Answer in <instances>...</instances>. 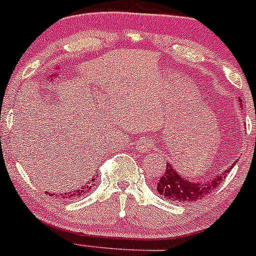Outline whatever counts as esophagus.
I'll list each match as a JSON object with an SVG mask.
<instances>
[{
    "mask_svg": "<svg viewBox=\"0 0 256 256\" xmlns=\"http://www.w3.org/2000/svg\"><path fill=\"white\" fill-rule=\"evenodd\" d=\"M152 148H154V143H152V140H149V139H143V140H140L138 143V149L140 150V152H149Z\"/></svg>",
    "mask_w": 256,
    "mask_h": 256,
    "instance_id": "esophagus-1",
    "label": "esophagus"
}]
</instances>
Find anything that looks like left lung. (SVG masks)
Segmentation results:
<instances>
[{"label":"left lung","instance_id":"left-lung-1","mask_svg":"<svg viewBox=\"0 0 256 256\" xmlns=\"http://www.w3.org/2000/svg\"><path fill=\"white\" fill-rule=\"evenodd\" d=\"M240 107H242V101ZM234 164H232L224 172L216 176L212 180H207L206 182H191L178 175L176 170L166 162V170L160 178L159 182L156 185V190L162 196L168 198V201L176 202H192L196 200H202L210 194L216 187L222 185V181L224 180L230 170L233 168Z\"/></svg>","mask_w":256,"mask_h":256}]
</instances>
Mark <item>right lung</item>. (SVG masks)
Masks as SVG:
<instances>
[{
  "instance_id": "obj_1",
  "label": "right lung",
  "mask_w": 256,
  "mask_h": 256,
  "mask_svg": "<svg viewBox=\"0 0 256 256\" xmlns=\"http://www.w3.org/2000/svg\"><path fill=\"white\" fill-rule=\"evenodd\" d=\"M94 180H96V178H94L92 180H90L86 185L81 186L78 190H75V191H72V192H65V194H59V196L62 197V200L78 198V197H80L81 194H88L90 191H92V186H94ZM50 196H52V194H50Z\"/></svg>"
}]
</instances>
